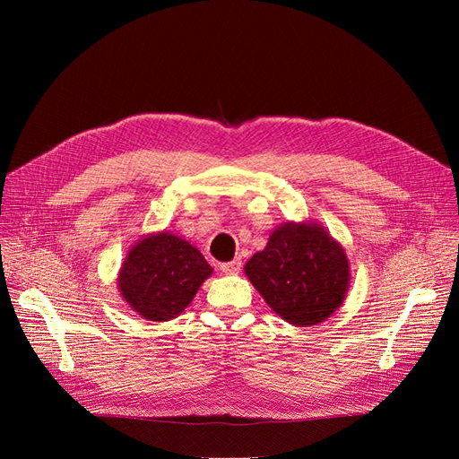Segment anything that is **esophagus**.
<instances>
[{"label":"esophagus","mask_w":459,"mask_h":459,"mask_svg":"<svg viewBox=\"0 0 459 459\" xmlns=\"http://www.w3.org/2000/svg\"><path fill=\"white\" fill-rule=\"evenodd\" d=\"M220 270L225 273V275H238L239 272H242V260L236 258L232 262H225L220 266Z\"/></svg>","instance_id":"1"}]
</instances>
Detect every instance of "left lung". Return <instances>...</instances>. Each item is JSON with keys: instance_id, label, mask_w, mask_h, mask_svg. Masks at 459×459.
<instances>
[{"instance_id": "8db88e82", "label": "left lung", "mask_w": 459, "mask_h": 459, "mask_svg": "<svg viewBox=\"0 0 459 459\" xmlns=\"http://www.w3.org/2000/svg\"><path fill=\"white\" fill-rule=\"evenodd\" d=\"M244 270L272 310L296 327L318 325L334 315L351 277L346 249L316 221L277 227Z\"/></svg>"}]
</instances>
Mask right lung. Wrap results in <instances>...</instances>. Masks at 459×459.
I'll list each match as a JSON object with an SVG mask.
<instances>
[{
    "label": "right lung",
    "mask_w": 459,
    "mask_h": 459,
    "mask_svg": "<svg viewBox=\"0 0 459 459\" xmlns=\"http://www.w3.org/2000/svg\"><path fill=\"white\" fill-rule=\"evenodd\" d=\"M213 273L203 253L173 232H152L134 244L118 270L126 305L149 322H169L193 301Z\"/></svg>",
    "instance_id": "1"
}]
</instances>
